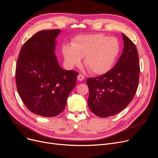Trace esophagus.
Returning <instances> with one entry per match:
<instances>
[{
	"instance_id": "1",
	"label": "esophagus",
	"mask_w": 158,
	"mask_h": 158,
	"mask_svg": "<svg viewBox=\"0 0 158 158\" xmlns=\"http://www.w3.org/2000/svg\"><path fill=\"white\" fill-rule=\"evenodd\" d=\"M84 79H85V77H84L83 75H81V74L78 75V76H77V80L81 81H83Z\"/></svg>"
}]
</instances>
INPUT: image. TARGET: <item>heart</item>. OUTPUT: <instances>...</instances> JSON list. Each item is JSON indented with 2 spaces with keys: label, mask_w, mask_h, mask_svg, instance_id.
<instances>
[{
  "label": "heart",
  "mask_w": 158,
  "mask_h": 158,
  "mask_svg": "<svg viewBox=\"0 0 158 158\" xmlns=\"http://www.w3.org/2000/svg\"><path fill=\"white\" fill-rule=\"evenodd\" d=\"M62 51L69 68L80 65L81 58H85L86 68L92 73L102 75L114 65L120 52V44L115 38L100 34L81 35L73 40L72 45H64Z\"/></svg>",
  "instance_id": "b5f03b06"
}]
</instances>
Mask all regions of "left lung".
Returning <instances> with one entry per match:
<instances>
[{
  "label": "left lung",
  "mask_w": 158,
  "mask_h": 158,
  "mask_svg": "<svg viewBox=\"0 0 158 158\" xmlns=\"http://www.w3.org/2000/svg\"><path fill=\"white\" fill-rule=\"evenodd\" d=\"M124 49L113 69L103 75L86 80L89 89L88 104L100 117H109L121 112L135 96L140 66L135 45L122 34Z\"/></svg>",
  "instance_id": "left-lung-1"
}]
</instances>
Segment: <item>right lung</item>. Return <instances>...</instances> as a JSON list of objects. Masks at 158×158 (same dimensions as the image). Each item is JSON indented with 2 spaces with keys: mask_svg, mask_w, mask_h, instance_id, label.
Here are the masks:
<instances>
[{
  "mask_svg": "<svg viewBox=\"0 0 158 158\" xmlns=\"http://www.w3.org/2000/svg\"><path fill=\"white\" fill-rule=\"evenodd\" d=\"M59 29L41 31L23 44L15 68L17 89L34 114L52 117L66 107L78 73L63 69L54 51Z\"/></svg>",
  "mask_w": 158,
  "mask_h": 158,
  "instance_id": "1",
  "label": "right lung"
}]
</instances>
